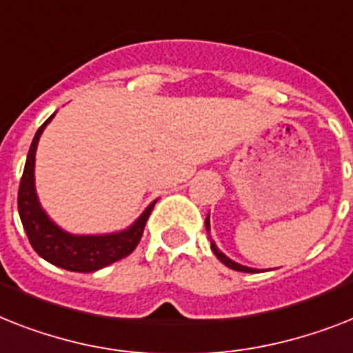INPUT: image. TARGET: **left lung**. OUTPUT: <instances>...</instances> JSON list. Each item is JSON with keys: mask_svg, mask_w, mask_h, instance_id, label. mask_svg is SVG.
<instances>
[{"mask_svg": "<svg viewBox=\"0 0 353 353\" xmlns=\"http://www.w3.org/2000/svg\"><path fill=\"white\" fill-rule=\"evenodd\" d=\"M205 226H206V232L210 230V217H206V219H205ZM210 245H212V252L216 254L217 259L221 261L223 265L228 266V268H232V270L246 272V274H256V272H259V270H256V268H248V266H243V265H239V263H234V261H232V259H228V257H226L225 254H223V252L219 250V248H217L216 243H214V241H210Z\"/></svg>", "mask_w": 353, "mask_h": 353, "instance_id": "1", "label": "left lung"}]
</instances>
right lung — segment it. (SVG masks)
I'll list each match as a JSON object with an SVG mask.
<instances>
[{
    "label": "right lung",
    "instance_id": "1",
    "mask_svg": "<svg viewBox=\"0 0 353 353\" xmlns=\"http://www.w3.org/2000/svg\"><path fill=\"white\" fill-rule=\"evenodd\" d=\"M52 117L54 114L37 128L30 150H28L25 170H23L21 181H19V217H21L23 228L27 232L28 241L37 252V256H41L45 261L59 266V268H65V270L83 272V274L96 272L123 259V257L130 256L137 243L141 241L143 228L147 225L156 201L152 203L127 230L103 234V236H74V234L61 230L41 208L36 194V185H34L37 141Z\"/></svg>",
    "mask_w": 353,
    "mask_h": 353
}]
</instances>
